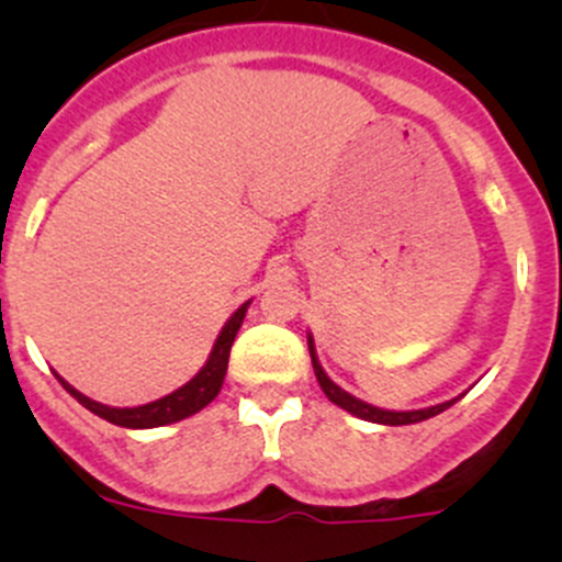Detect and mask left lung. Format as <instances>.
Here are the masks:
<instances>
[{
    "instance_id": "left-lung-1",
    "label": "left lung",
    "mask_w": 562,
    "mask_h": 562,
    "mask_svg": "<svg viewBox=\"0 0 562 562\" xmlns=\"http://www.w3.org/2000/svg\"><path fill=\"white\" fill-rule=\"evenodd\" d=\"M307 345H310V359H313L315 378H317V383H321L323 394H326L328 400L334 402V405H339V407H342V411L353 413V416L364 418V422L389 424V427H402V424H416V422H424V418L438 416V413H443L446 407H451L457 402V400L440 402V405L424 407V411H383V407H372V405H367V402H361V400H356V396H350L348 391L339 389L337 383H334L331 378H328L326 372H323L321 361H317V353H315L313 337H307Z\"/></svg>"
}]
</instances>
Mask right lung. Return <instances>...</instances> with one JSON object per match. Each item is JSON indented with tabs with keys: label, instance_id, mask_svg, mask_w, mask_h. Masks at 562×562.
<instances>
[{
	"label": "right lung",
	"instance_id": "1",
	"mask_svg": "<svg viewBox=\"0 0 562 562\" xmlns=\"http://www.w3.org/2000/svg\"><path fill=\"white\" fill-rule=\"evenodd\" d=\"M249 302L241 304L231 321L225 323L223 331H220L217 342H214L212 353H209V361L201 367L195 378L190 383H184L181 389H176L173 394L162 396V400L149 402V405H138V407H108L103 402H94L89 396H83L81 391H76L67 381L59 383L65 386V391L70 396H76L87 411H92L94 416L105 418V422L116 424V427H127V429H149V427H166V424L181 422V418L192 416V413L203 411L214 396L220 394L225 381V372H228V356H231V345H234L236 331L241 328V321H245Z\"/></svg>",
	"mask_w": 562,
	"mask_h": 562
}]
</instances>
